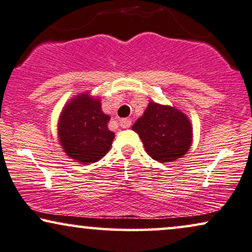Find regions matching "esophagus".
Returning <instances> with one entry per match:
<instances>
[{
  "label": "esophagus",
  "instance_id": "esophagus-1",
  "mask_svg": "<svg viewBox=\"0 0 252 252\" xmlns=\"http://www.w3.org/2000/svg\"><path fill=\"white\" fill-rule=\"evenodd\" d=\"M120 126H122V128H129V126H131V120L130 119L120 120Z\"/></svg>",
  "mask_w": 252,
  "mask_h": 252
}]
</instances>
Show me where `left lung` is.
<instances>
[{"label": "left lung", "mask_w": 252, "mask_h": 252, "mask_svg": "<svg viewBox=\"0 0 252 252\" xmlns=\"http://www.w3.org/2000/svg\"><path fill=\"white\" fill-rule=\"evenodd\" d=\"M138 133L145 151L159 163L183 158L193 142V126L180 109L150 101L132 128Z\"/></svg>", "instance_id": "obj_1"}]
</instances>
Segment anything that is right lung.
I'll return each mask as SVG.
<instances>
[{"instance_id": "right-lung-1", "label": "right lung", "mask_w": 252, "mask_h": 252, "mask_svg": "<svg viewBox=\"0 0 252 252\" xmlns=\"http://www.w3.org/2000/svg\"><path fill=\"white\" fill-rule=\"evenodd\" d=\"M110 116L101 108V98L89 92L75 95L63 107L58 120V139L66 155L84 165L102 159L115 133L108 129Z\"/></svg>"}]
</instances>
